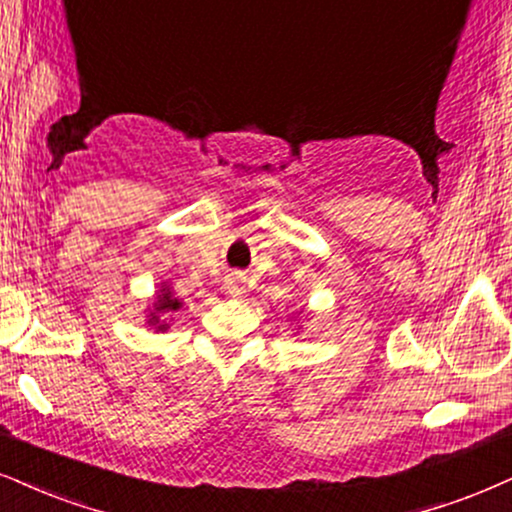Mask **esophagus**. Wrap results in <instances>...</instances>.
I'll use <instances>...</instances> for the list:
<instances>
[{"label": "esophagus", "mask_w": 512, "mask_h": 512, "mask_svg": "<svg viewBox=\"0 0 512 512\" xmlns=\"http://www.w3.org/2000/svg\"><path fill=\"white\" fill-rule=\"evenodd\" d=\"M244 277L239 275V273H232V275H227L225 277V285H223V289H225V294L227 296H232V299H239V296L244 294Z\"/></svg>", "instance_id": "1"}]
</instances>
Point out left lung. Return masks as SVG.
Returning <instances> with one entry per match:
<instances>
[{"mask_svg":"<svg viewBox=\"0 0 512 512\" xmlns=\"http://www.w3.org/2000/svg\"><path fill=\"white\" fill-rule=\"evenodd\" d=\"M301 313H304V311H299V313H296V315H301ZM299 330H301V327H299Z\"/></svg>","mask_w":512,"mask_h":512,"instance_id":"left-lung-1","label":"left lung"}]
</instances>
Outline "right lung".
Wrapping results in <instances>:
<instances>
[{"mask_svg":"<svg viewBox=\"0 0 512 512\" xmlns=\"http://www.w3.org/2000/svg\"><path fill=\"white\" fill-rule=\"evenodd\" d=\"M182 311V299H178L173 292V287L168 282H161L156 294L151 296L149 306L144 308L147 313V325L154 327L156 332L170 330V323H173V315Z\"/></svg>","mask_w":512,"mask_h":512,"instance_id":"add662e5","label":"right lung"}]
</instances>
